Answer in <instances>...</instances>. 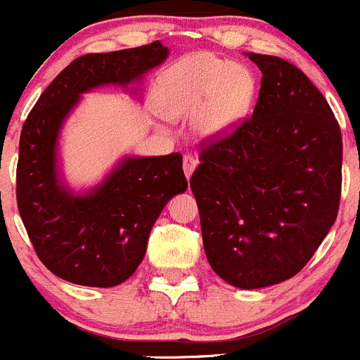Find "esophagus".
<instances>
[{"label":"esophagus","mask_w":360,"mask_h":360,"mask_svg":"<svg viewBox=\"0 0 360 360\" xmlns=\"http://www.w3.org/2000/svg\"><path fill=\"white\" fill-rule=\"evenodd\" d=\"M197 158L193 157V155H184L183 158V169H184V174H186V177L190 179L191 174H193L195 167H197Z\"/></svg>","instance_id":"1"}]
</instances>
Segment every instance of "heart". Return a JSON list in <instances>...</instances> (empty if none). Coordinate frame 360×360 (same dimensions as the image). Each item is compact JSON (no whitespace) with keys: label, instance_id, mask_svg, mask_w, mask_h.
<instances>
[{"label":"heart","instance_id":"obj_1","mask_svg":"<svg viewBox=\"0 0 360 360\" xmlns=\"http://www.w3.org/2000/svg\"><path fill=\"white\" fill-rule=\"evenodd\" d=\"M256 82L248 68L198 53L176 64L162 79V108L169 115H197L205 136L233 130L252 104Z\"/></svg>","mask_w":360,"mask_h":360}]
</instances>
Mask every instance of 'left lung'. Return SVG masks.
Listing matches in <instances>:
<instances>
[{"label":"left lung","mask_w":360,"mask_h":360,"mask_svg":"<svg viewBox=\"0 0 360 360\" xmlns=\"http://www.w3.org/2000/svg\"><path fill=\"white\" fill-rule=\"evenodd\" d=\"M248 56L263 72L252 116L203 141L190 186L210 268L235 288L259 289L294 277L335 224L343 143L301 69Z\"/></svg>","instance_id":"left-lung-1"}]
</instances>
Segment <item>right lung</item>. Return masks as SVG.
<instances>
[{
	"label": "right lung",
	"mask_w": 360,
	"mask_h": 360,
	"mask_svg": "<svg viewBox=\"0 0 360 360\" xmlns=\"http://www.w3.org/2000/svg\"><path fill=\"white\" fill-rule=\"evenodd\" d=\"M160 41L72 60L39 96L20 132L17 205L41 263L57 277L112 288L137 270L165 203L188 188L183 155L127 157L101 184L75 195L60 183L57 139L79 96L96 86H127L160 66Z\"/></svg>",
	"instance_id": "right-lung-1"
}]
</instances>
